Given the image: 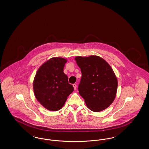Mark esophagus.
I'll return each mask as SVG.
<instances>
[{
  "mask_svg": "<svg viewBox=\"0 0 149 149\" xmlns=\"http://www.w3.org/2000/svg\"><path fill=\"white\" fill-rule=\"evenodd\" d=\"M72 86H73V87H74V90L75 91L76 89H77V84H74L73 85H72Z\"/></svg>",
  "mask_w": 149,
  "mask_h": 149,
  "instance_id": "esophagus-1",
  "label": "esophagus"
}]
</instances>
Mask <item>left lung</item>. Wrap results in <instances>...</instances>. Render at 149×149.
<instances>
[{
    "label": "left lung",
    "mask_w": 149,
    "mask_h": 149,
    "mask_svg": "<svg viewBox=\"0 0 149 149\" xmlns=\"http://www.w3.org/2000/svg\"><path fill=\"white\" fill-rule=\"evenodd\" d=\"M81 72L78 86L80 95L92 111L99 112L109 106L116 98L118 81L113 69L102 57L77 56Z\"/></svg>",
    "instance_id": "obj_1"
}]
</instances>
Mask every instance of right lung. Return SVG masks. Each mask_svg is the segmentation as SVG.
Instances as JSON below:
<instances>
[{
  "mask_svg": "<svg viewBox=\"0 0 149 149\" xmlns=\"http://www.w3.org/2000/svg\"><path fill=\"white\" fill-rule=\"evenodd\" d=\"M66 62V59L60 57L51 58L39 68L33 80L36 99L51 111L61 109L68 97L74 91L63 71Z\"/></svg>",
  "mask_w": 149,
  "mask_h": 149,
  "instance_id": "right-lung-1",
  "label": "right lung"
}]
</instances>
